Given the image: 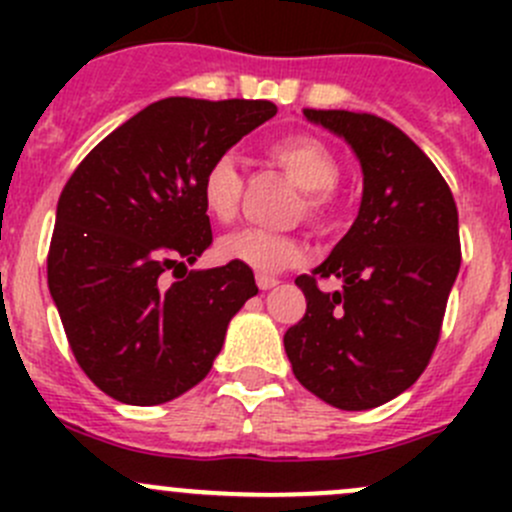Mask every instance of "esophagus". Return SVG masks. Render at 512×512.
Wrapping results in <instances>:
<instances>
[{
  "label": "esophagus",
  "mask_w": 512,
  "mask_h": 512,
  "mask_svg": "<svg viewBox=\"0 0 512 512\" xmlns=\"http://www.w3.org/2000/svg\"><path fill=\"white\" fill-rule=\"evenodd\" d=\"M280 285V282L275 280V277H270V275H257V287L262 289V292H267V289H272V287H277Z\"/></svg>",
  "instance_id": "34e87169"
}]
</instances>
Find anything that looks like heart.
I'll return each instance as SVG.
<instances>
[{
    "label": "heart",
    "mask_w": 512,
    "mask_h": 512,
    "mask_svg": "<svg viewBox=\"0 0 512 512\" xmlns=\"http://www.w3.org/2000/svg\"><path fill=\"white\" fill-rule=\"evenodd\" d=\"M267 158L302 188V213L312 223H324L334 208V185L342 175L337 153L317 136L292 133L267 146ZM200 195L208 215L218 223H232L240 210L242 175L232 153H220L208 163ZM220 255L230 262L250 267L262 275H275L302 260V245L294 237L267 230H237L225 235L218 245Z\"/></svg>",
    "instance_id": "heart-1"
}]
</instances>
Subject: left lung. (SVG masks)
Wrapping results in <instances>:
<instances>
[{"label": "left lung", "instance_id": "1", "mask_svg": "<svg viewBox=\"0 0 512 512\" xmlns=\"http://www.w3.org/2000/svg\"><path fill=\"white\" fill-rule=\"evenodd\" d=\"M304 118L352 146L364 193L332 255L294 280L307 312L287 329L285 352L304 389L342 411H366L404 394L436 349L461 270L456 200L394 123L314 108ZM322 276H339L343 289L322 293Z\"/></svg>", "mask_w": 512, "mask_h": 512}]
</instances>
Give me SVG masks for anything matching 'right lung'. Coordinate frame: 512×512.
<instances>
[{
    "mask_svg": "<svg viewBox=\"0 0 512 512\" xmlns=\"http://www.w3.org/2000/svg\"><path fill=\"white\" fill-rule=\"evenodd\" d=\"M275 113L270 101L163 98L108 133L61 190L49 292L76 361L111 399L156 406L200 384L257 294L240 262L188 265L213 242L205 168Z\"/></svg>",
    "mask_w": 512,
    "mask_h": 512,
    "instance_id": "obj_1",
    "label": "right lung"
}]
</instances>
